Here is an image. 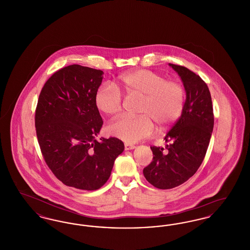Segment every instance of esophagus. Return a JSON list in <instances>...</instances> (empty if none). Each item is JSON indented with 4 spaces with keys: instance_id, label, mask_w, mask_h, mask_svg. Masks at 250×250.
Returning <instances> with one entry per match:
<instances>
[{
    "instance_id": "obj_1",
    "label": "esophagus",
    "mask_w": 250,
    "mask_h": 250,
    "mask_svg": "<svg viewBox=\"0 0 250 250\" xmlns=\"http://www.w3.org/2000/svg\"><path fill=\"white\" fill-rule=\"evenodd\" d=\"M135 145H133V144H131V143H125V150H126V151H128V150H133V149H135Z\"/></svg>"
}]
</instances>
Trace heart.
Instances as JSON below:
<instances>
[{
  "label": "heart",
  "mask_w": 250,
  "mask_h": 250,
  "mask_svg": "<svg viewBox=\"0 0 250 250\" xmlns=\"http://www.w3.org/2000/svg\"><path fill=\"white\" fill-rule=\"evenodd\" d=\"M119 86L128 95L143 96L139 117L123 116L107 126V132L125 143H137L150 137L155 124L166 129L175 123L183 110L185 91L181 84L148 69H136L122 75ZM96 107L107 116L122 111L123 98L119 89L110 83L102 84L95 96Z\"/></svg>",
  "instance_id": "1"
}]
</instances>
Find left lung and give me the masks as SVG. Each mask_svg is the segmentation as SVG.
Here are the masks:
<instances>
[{
	"label": "left lung",
	"mask_w": 250,
	"mask_h": 250,
	"mask_svg": "<svg viewBox=\"0 0 250 250\" xmlns=\"http://www.w3.org/2000/svg\"><path fill=\"white\" fill-rule=\"evenodd\" d=\"M178 74L186 91L182 114L167 133L165 149L151 147L153 161L143 168L146 180L159 189L184 184L201 166L214 128L210 91L202 78L181 65L168 63Z\"/></svg>",
	"instance_id": "left-lung-1"
}]
</instances>
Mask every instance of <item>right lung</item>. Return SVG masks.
Listing matches in <instances>:
<instances>
[{
  "mask_svg": "<svg viewBox=\"0 0 250 250\" xmlns=\"http://www.w3.org/2000/svg\"><path fill=\"white\" fill-rule=\"evenodd\" d=\"M103 74L79 64L63 67L47 81L36 107V136L47 165L65 186L83 190L100 188L125 150L119 139L95 140L103 125L95 103Z\"/></svg>",
  "mask_w": 250,
  "mask_h": 250,
  "instance_id": "add662e5",
  "label": "right lung"
}]
</instances>
